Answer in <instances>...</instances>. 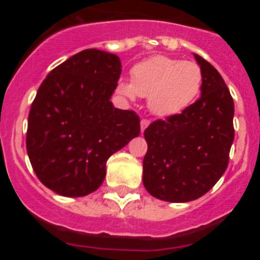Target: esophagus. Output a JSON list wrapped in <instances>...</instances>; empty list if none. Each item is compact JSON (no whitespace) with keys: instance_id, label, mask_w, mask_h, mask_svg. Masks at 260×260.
Returning <instances> with one entry per match:
<instances>
[{"instance_id":"obj_1","label":"esophagus","mask_w":260,"mask_h":260,"mask_svg":"<svg viewBox=\"0 0 260 260\" xmlns=\"http://www.w3.org/2000/svg\"><path fill=\"white\" fill-rule=\"evenodd\" d=\"M148 125H150V121H148V119H142V121H141V130H142V133H143L144 130H146V128L148 127Z\"/></svg>"}]
</instances>
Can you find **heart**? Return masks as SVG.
I'll return each instance as SVG.
<instances>
[{
  "mask_svg": "<svg viewBox=\"0 0 260 260\" xmlns=\"http://www.w3.org/2000/svg\"><path fill=\"white\" fill-rule=\"evenodd\" d=\"M133 80H121L118 91L128 100L147 98L155 116L181 113L198 98L203 73L198 63L167 56H153L133 68Z\"/></svg>",
  "mask_w": 260,
  "mask_h": 260,
  "instance_id": "b5f03b06",
  "label": "heart"
}]
</instances>
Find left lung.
<instances>
[{
    "label": "left lung",
    "instance_id": "left-lung-1",
    "mask_svg": "<svg viewBox=\"0 0 260 260\" xmlns=\"http://www.w3.org/2000/svg\"><path fill=\"white\" fill-rule=\"evenodd\" d=\"M194 57L203 73L201 98L144 132L143 185L152 197L172 203L195 201L212 189L228 167L234 139L228 87L210 62Z\"/></svg>",
    "mask_w": 260,
    "mask_h": 260
}]
</instances>
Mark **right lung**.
<instances>
[{
  "instance_id": "right-lung-1",
  "label": "right lung",
  "mask_w": 260,
  "mask_h": 260,
  "mask_svg": "<svg viewBox=\"0 0 260 260\" xmlns=\"http://www.w3.org/2000/svg\"><path fill=\"white\" fill-rule=\"evenodd\" d=\"M118 56L86 49L53 69L39 87L27 127V153L36 176L62 197L100 187L107 161L141 133L133 110L110 98L122 71Z\"/></svg>"
}]
</instances>
